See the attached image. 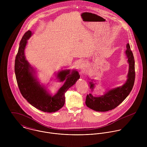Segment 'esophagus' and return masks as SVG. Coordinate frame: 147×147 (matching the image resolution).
<instances>
[{
	"mask_svg": "<svg viewBox=\"0 0 147 147\" xmlns=\"http://www.w3.org/2000/svg\"><path fill=\"white\" fill-rule=\"evenodd\" d=\"M80 68H81V70H82V71H83V70H84V67H83V65H82V66H81Z\"/></svg>",
	"mask_w": 147,
	"mask_h": 147,
	"instance_id": "esophagus-1",
	"label": "esophagus"
}]
</instances>
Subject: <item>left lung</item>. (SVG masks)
<instances>
[{
    "instance_id": "8db88e82",
    "label": "left lung",
    "mask_w": 147,
    "mask_h": 147,
    "mask_svg": "<svg viewBox=\"0 0 147 147\" xmlns=\"http://www.w3.org/2000/svg\"><path fill=\"white\" fill-rule=\"evenodd\" d=\"M126 47V55L129 68L126 83L121 87L110 90L101 97L87 94L85 104L90 109L97 111H107L115 109L126 99L132 90L135 79V60L128 43H127ZM90 88L93 89L94 84L90 83Z\"/></svg>"
}]
</instances>
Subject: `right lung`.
<instances>
[{
    "label": "right lung",
    "instance_id": "right-lung-1",
    "mask_svg": "<svg viewBox=\"0 0 147 147\" xmlns=\"http://www.w3.org/2000/svg\"><path fill=\"white\" fill-rule=\"evenodd\" d=\"M30 30H28L22 36L16 56L15 72L19 90L22 96L32 106L44 112H55L61 109L65 102V93L80 78L79 73L69 70L62 71L58 77L61 82H65L59 91L52 96L36 81L32 74V67L25 59L24 50L27 40L31 36Z\"/></svg>",
    "mask_w": 147,
    "mask_h": 147
}]
</instances>
